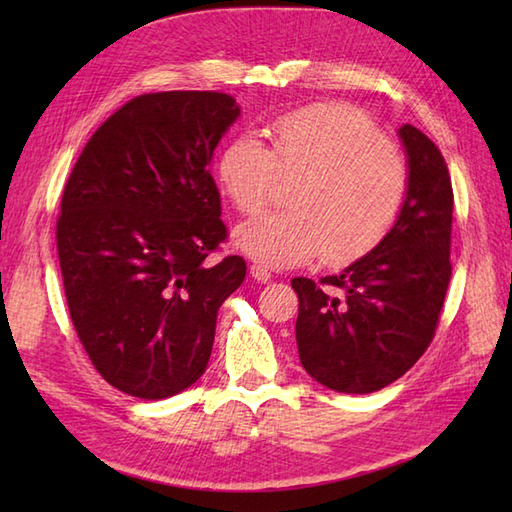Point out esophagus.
<instances>
[{
  "label": "esophagus",
  "instance_id": "esophagus-1",
  "mask_svg": "<svg viewBox=\"0 0 512 512\" xmlns=\"http://www.w3.org/2000/svg\"><path fill=\"white\" fill-rule=\"evenodd\" d=\"M250 275H253V279H257V281H262V284H266V281H270V270L268 268H264L262 264H253L250 266Z\"/></svg>",
  "mask_w": 512,
  "mask_h": 512
}]
</instances>
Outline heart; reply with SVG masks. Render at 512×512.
<instances>
[{
	"mask_svg": "<svg viewBox=\"0 0 512 512\" xmlns=\"http://www.w3.org/2000/svg\"><path fill=\"white\" fill-rule=\"evenodd\" d=\"M270 151L253 134L226 143L217 180L242 213H259L279 176L301 178L288 213H266L235 231V244L273 268L325 255L345 264L376 248L396 226L407 198V169L365 112L319 103L279 116L268 127Z\"/></svg>",
	"mask_w": 512,
	"mask_h": 512,
	"instance_id": "b5f03b06",
	"label": "heart"
}]
</instances>
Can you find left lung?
<instances>
[{"label":"left lung","instance_id":"8db88e82","mask_svg":"<svg viewBox=\"0 0 512 512\" xmlns=\"http://www.w3.org/2000/svg\"><path fill=\"white\" fill-rule=\"evenodd\" d=\"M407 198L396 226L339 275L295 277L297 347L306 372L341 394L394 383L427 350L451 281L453 189L440 149L413 125L398 129Z\"/></svg>","mask_w":512,"mask_h":512}]
</instances>
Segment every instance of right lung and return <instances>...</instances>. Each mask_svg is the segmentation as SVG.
I'll use <instances>...</instances> for the list:
<instances>
[{"instance_id": "1", "label": "right lung", "mask_w": 512, "mask_h": 512, "mask_svg": "<svg viewBox=\"0 0 512 512\" xmlns=\"http://www.w3.org/2000/svg\"><path fill=\"white\" fill-rule=\"evenodd\" d=\"M239 118L222 92L136 96L96 129L61 198L57 250L74 330L112 387L176 396L209 365L217 310L246 262L226 239L213 151Z\"/></svg>"}]
</instances>
